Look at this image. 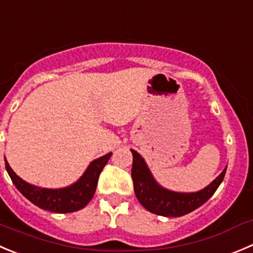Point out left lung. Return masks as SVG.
<instances>
[{
	"label": "left lung",
	"instance_id": "8db88e82",
	"mask_svg": "<svg viewBox=\"0 0 253 253\" xmlns=\"http://www.w3.org/2000/svg\"><path fill=\"white\" fill-rule=\"evenodd\" d=\"M133 156L132 163V180L136 197L142 207L148 211L161 216L179 217L192 212L202 207L212 197L216 189L224 180L226 168L205 189L197 193H174L157 184L147 167L146 162L136 151L131 149Z\"/></svg>",
	"mask_w": 253,
	"mask_h": 253
}]
</instances>
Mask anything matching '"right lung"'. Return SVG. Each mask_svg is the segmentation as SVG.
I'll use <instances>...</instances> for the list:
<instances>
[{
  "instance_id": "right-lung-1",
  "label": "right lung",
  "mask_w": 253,
  "mask_h": 253,
  "mask_svg": "<svg viewBox=\"0 0 253 253\" xmlns=\"http://www.w3.org/2000/svg\"><path fill=\"white\" fill-rule=\"evenodd\" d=\"M111 154L112 153H109L104 157H100L99 159H95L90 163L84 175L77 183L63 189H45L31 185L12 170L6 159H4V164H6L7 173L16 188L29 202L43 210L65 214V212H73L83 209L92 199L96 190L100 173L109 162Z\"/></svg>"
}]
</instances>
